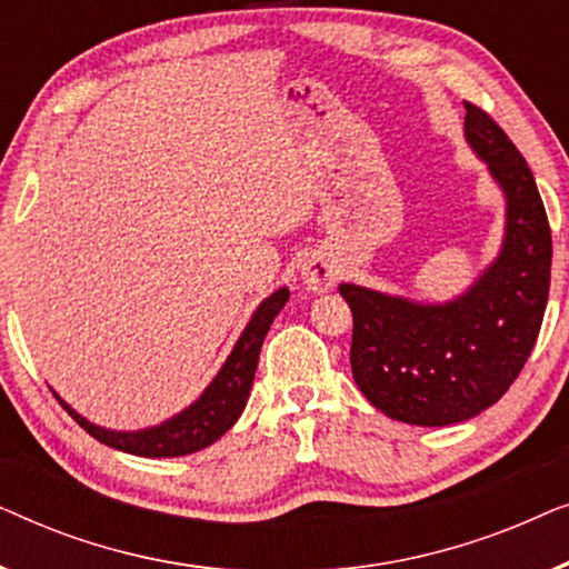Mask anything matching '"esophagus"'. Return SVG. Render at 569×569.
Wrapping results in <instances>:
<instances>
[{"instance_id":"1","label":"esophagus","mask_w":569,"mask_h":569,"mask_svg":"<svg viewBox=\"0 0 569 569\" xmlns=\"http://www.w3.org/2000/svg\"><path fill=\"white\" fill-rule=\"evenodd\" d=\"M300 277H302V284H306L308 290L329 292L331 287L337 284L339 269L333 267V261L326 259L323 253H313V256H308L306 261H302Z\"/></svg>"}]
</instances>
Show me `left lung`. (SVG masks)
Instances as JSON below:
<instances>
[{
  "mask_svg": "<svg viewBox=\"0 0 569 569\" xmlns=\"http://www.w3.org/2000/svg\"><path fill=\"white\" fill-rule=\"evenodd\" d=\"M463 137L505 193L497 259L446 302L339 284L355 318V383L386 417L419 427L466 422L500 401L531 355L549 300L551 232L531 168L471 103Z\"/></svg>",
  "mask_w": 569,
  "mask_h": 569,
  "instance_id": "left-lung-1",
  "label": "left lung"
}]
</instances>
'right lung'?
Instances as JSON below:
<instances>
[{
	"instance_id": "add662e5",
	"label": "right lung",
	"mask_w": 569,
	"mask_h": 569,
	"mask_svg": "<svg viewBox=\"0 0 569 569\" xmlns=\"http://www.w3.org/2000/svg\"><path fill=\"white\" fill-rule=\"evenodd\" d=\"M290 300V290L279 287L277 292H271L267 300L256 308L251 321L240 333L236 347L228 355V360L220 368V372L212 378L201 396L193 403H189L183 411H178L166 422L144 427V430H108L90 419H84L80 411H74L61 396L53 391L61 407L69 411V417L82 427L84 432H90L92 438L106 442L108 448L123 450V453L142 456V458H176V456H189L197 450L212 446L238 422V417L243 415L248 393H251L256 365H259V352L263 345V337L269 333V326L274 323L279 310L284 308V302Z\"/></svg>"
}]
</instances>
